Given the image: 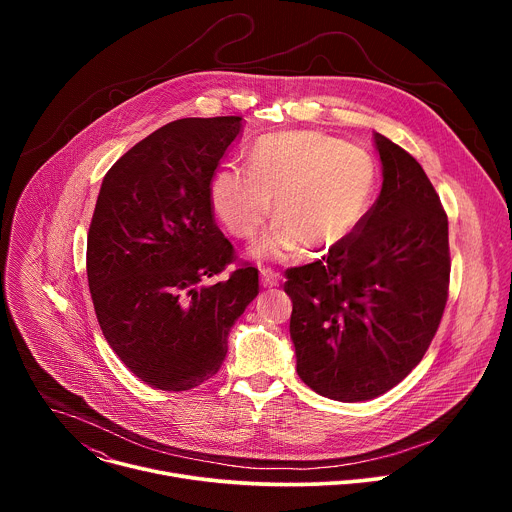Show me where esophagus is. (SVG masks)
I'll return each mask as SVG.
<instances>
[{
  "mask_svg": "<svg viewBox=\"0 0 512 512\" xmlns=\"http://www.w3.org/2000/svg\"><path fill=\"white\" fill-rule=\"evenodd\" d=\"M259 273H261V285L263 287H275L277 285L279 277H277V273L271 267H263Z\"/></svg>",
  "mask_w": 512,
  "mask_h": 512,
  "instance_id": "1",
  "label": "esophagus"
}]
</instances>
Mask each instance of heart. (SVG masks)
Wrapping results in <instances>:
<instances>
[{
	"label": "heart",
	"mask_w": 512,
	"mask_h": 512,
	"mask_svg": "<svg viewBox=\"0 0 512 512\" xmlns=\"http://www.w3.org/2000/svg\"><path fill=\"white\" fill-rule=\"evenodd\" d=\"M247 166H221L208 182V202L225 229L251 239L273 212L279 216L257 241L259 259L300 251L328 253L367 221L377 196L373 158L322 131H281L257 139Z\"/></svg>",
	"instance_id": "heart-1"
}]
</instances>
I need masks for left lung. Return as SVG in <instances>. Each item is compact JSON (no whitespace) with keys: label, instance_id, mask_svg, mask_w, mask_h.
Here are the masks:
<instances>
[{"label":"left lung","instance_id":"8db88e82","mask_svg":"<svg viewBox=\"0 0 512 512\" xmlns=\"http://www.w3.org/2000/svg\"><path fill=\"white\" fill-rule=\"evenodd\" d=\"M383 188L364 225L322 261L287 271L298 375L356 403L399 385L442 322L450 283L448 216L419 162L373 135Z\"/></svg>","mask_w":512,"mask_h":512}]
</instances>
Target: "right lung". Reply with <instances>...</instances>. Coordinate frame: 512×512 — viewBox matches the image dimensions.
Returning <instances> with one entry per match:
<instances>
[{"mask_svg": "<svg viewBox=\"0 0 512 512\" xmlns=\"http://www.w3.org/2000/svg\"><path fill=\"white\" fill-rule=\"evenodd\" d=\"M243 117L172 121L105 174L87 239L99 326L145 385L188 391L214 377L227 338L259 294V271L210 283L235 249L214 223L208 182Z\"/></svg>", "mask_w": 512, "mask_h": 512, "instance_id": "add662e5", "label": "right lung"}]
</instances>
